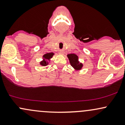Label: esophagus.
I'll use <instances>...</instances> for the list:
<instances>
[{
    "instance_id": "obj_1",
    "label": "esophagus",
    "mask_w": 125,
    "mask_h": 125,
    "mask_svg": "<svg viewBox=\"0 0 125 125\" xmlns=\"http://www.w3.org/2000/svg\"><path fill=\"white\" fill-rule=\"evenodd\" d=\"M59 54H63V52L61 51L59 53Z\"/></svg>"
}]
</instances>
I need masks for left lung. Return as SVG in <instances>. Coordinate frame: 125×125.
<instances>
[{"instance_id": "1", "label": "left lung", "mask_w": 125, "mask_h": 125, "mask_svg": "<svg viewBox=\"0 0 125 125\" xmlns=\"http://www.w3.org/2000/svg\"><path fill=\"white\" fill-rule=\"evenodd\" d=\"M67 58L69 59L71 66L75 69L80 70L82 67L83 64L78 61V57L76 54L73 53L69 54H67Z\"/></svg>"}]
</instances>
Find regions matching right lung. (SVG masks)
Wrapping results in <instances>:
<instances>
[{"label": "right lung", "instance_id": "obj_1", "mask_svg": "<svg viewBox=\"0 0 125 125\" xmlns=\"http://www.w3.org/2000/svg\"><path fill=\"white\" fill-rule=\"evenodd\" d=\"M53 54H54L53 53H48L44 54L43 56V61H42L41 62V65L44 66H46L47 64H48V62L47 61H49L50 59L52 58Z\"/></svg>", "mask_w": 125, "mask_h": 125}]
</instances>
